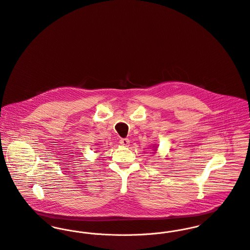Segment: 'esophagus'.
Wrapping results in <instances>:
<instances>
[{
	"instance_id": "34e87169",
	"label": "esophagus",
	"mask_w": 250,
	"mask_h": 250,
	"mask_svg": "<svg viewBox=\"0 0 250 250\" xmlns=\"http://www.w3.org/2000/svg\"><path fill=\"white\" fill-rule=\"evenodd\" d=\"M119 143H120L121 145H123V146H128L129 143H130V141H129L128 139H121V140L119 141Z\"/></svg>"
}]
</instances>
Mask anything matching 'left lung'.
Wrapping results in <instances>:
<instances>
[{"mask_svg":"<svg viewBox=\"0 0 250 250\" xmlns=\"http://www.w3.org/2000/svg\"><path fill=\"white\" fill-rule=\"evenodd\" d=\"M156 150H157V149H154V151H156Z\"/></svg>","mask_w":250,"mask_h":250,"instance_id":"left-lung-1","label":"left lung"}]
</instances>
